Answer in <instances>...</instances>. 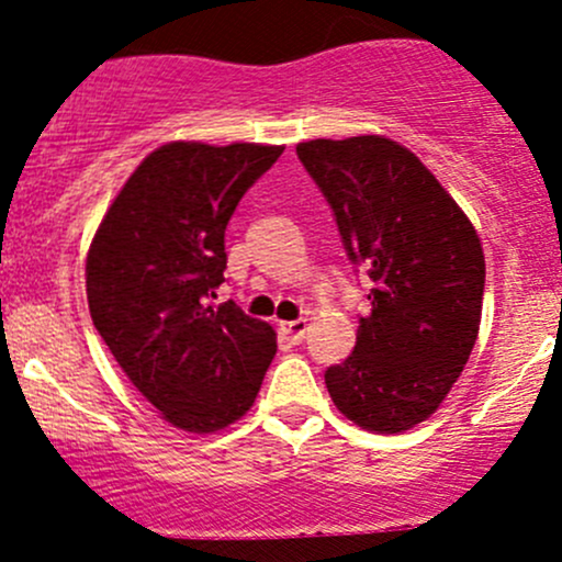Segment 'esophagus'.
I'll use <instances>...</instances> for the list:
<instances>
[{"label": "esophagus", "mask_w": 562, "mask_h": 562, "mask_svg": "<svg viewBox=\"0 0 562 562\" xmlns=\"http://www.w3.org/2000/svg\"><path fill=\"white\" fill-rule=\"evenodd\" d=\"M280 331L288 342H302L304 334H307V321H282L280 323Z\"/></svg>", "instance_id": "obj_1"}]
</instances>
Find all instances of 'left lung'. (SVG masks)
<instances>
[{"label": "left lung", "instance_id": "left-lung-1", "mask_svg": "<svg viewBox=\"0 0 562 562\" xmlns=\"http://www.w3.org/2000/svg\"><path fill=\"white\" fill-rule=\"evenodd\" d=\"M348 258L370 271L372 313L326 370L334 405L378 435L427 422L462 375L481 326L484 249L435 173L386 135L296 146Z\"/></svg>", "mask_w": 562, "mask_h": 562}]
</instances>
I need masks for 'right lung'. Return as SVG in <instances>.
<instances>
[{"label":"right lung","mask_w":562,"mask_h":562,"mask_svg":"<svg viewBox=\"0 0 562 562\" xmlns=\"http://www.w3.org/2000/svg\"><path fill=\"white\" fill-rule=\"evenodd\" d=\"M282 149L162 144L124 181L89 245L94 328L130 383L184 432L239 422L277 353L269 323L209 299L225 282V225Z\"/></svg>","instance_id":"1"}]
</instances>
